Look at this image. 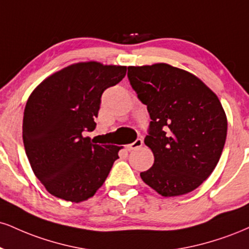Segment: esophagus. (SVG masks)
Listing matches in <instances>:
<instances>
[{
	"instance_id": "obj_1",
	"label": "esophagus",
	"mask_w": 249,
	"mask_h": 249,
	"mask_svg": "<svg viewBox=\"0 0 249 249\" xmlns=\"http://www.w3.org/2000/svg\"><path fill=\"white\" fill-rule=\"evenodd\" d=\"M142 143H143L142 139H137L136 142H133L132 143H128V145L126 146V149H127V151H133V149L142 147Z\"/></svg>"
}]
</instances>
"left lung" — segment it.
Instances as JSON below:
<instances>
[{
	"mask_svg": "<svg viewBox=\"0 0 249 249\" xmlns=\"http://www.w3.org/2000/svg\"><path fill=\"white\" fill-rule=\"evenodd\" d=\"M127 70L152 119L145 143L154 163L140 173L142 181L163 197L190 193L211 175L225 145L227 118L219 98L194 74L168 64Z\"/></svg>",
	"mask_w": 249,
	"mask_h": 249,
	"instance_id": "obj_1",
	"label": "left lung"
}]
</instances>
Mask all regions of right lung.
<instances>
[{
	"mask_svg": "<svg viewBox=\"0 0 249 249\" xmlns=\"http://www.w3.org/2000/svg\"><path fill=\"white\" fill-rule=\"evenodd\" d=\"M126 66L77 62L50 75L30 95L23 142L35 175L51 195L79 203L103 185L121 147L85 137L95 130L101 97Z\"/></svg>",
	"mask_w": 249,
	"mask_h": 249,
	"instance_id": "obj_1",
	"label": "right lung"
}]
</instances>
